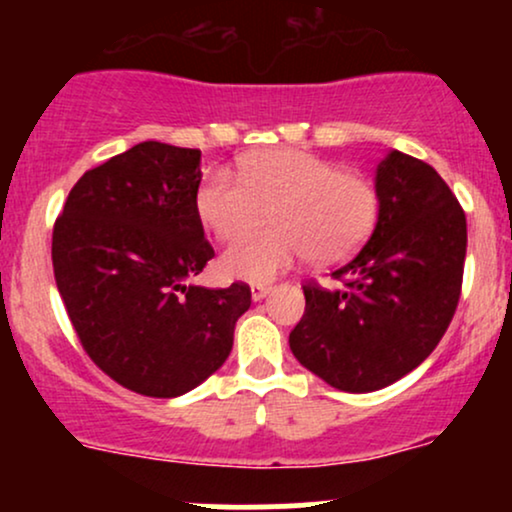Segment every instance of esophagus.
Segmentation results:
<instances>
[{
  "label": "esophagus",
  "instance_id": "obj_1",
  "mask_svg": "<svg viewBox=\"0 0 512 512\" xmlns=\"http://www.w3.org/2000/svg\"><path fill=\"white\" fill-rule=\"evenodd\" d=\"M272 291V284H252L250 293H252V301H262V298L269 296Z\"/></svg>",
  "mask_w": 512,
  "mask_h": 512
}]
</instances>
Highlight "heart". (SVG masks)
<instances>
[{"label": "heart", "instance_id": "1", "mask_svg": "<svg viewBox=\"0 0 512 512\" xmlns=\"http://www.w3.org/2000/svg\"><path fill=\"white\" fill-rule=\"evenodd\" d=\"M275 226L246 237L266 211ZM197 214L228 243L221 269L231 279L264 284L303 257L320 267L349 260L373 233L380 216L375 185L354 170L303 149H272L245 156L238 178L214 170L197 190Z\"/></svg>", "mask_w": 512, "mask_h": 512}]
</instances>
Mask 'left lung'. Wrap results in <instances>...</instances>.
<instances>
[{"mask_svg": "<svg viewBox=\"0 0 512 512\" xmlns=\"http://www.w3.org/2000/svg\"><path fill=\"white\" fill-rule=\"evenodd\" d=\"M380 216L344 267L339 289L303 286L305 313L289 344L327 385L373 392L397 383L436 349L462 291L467 219L445 180L390 151L375 173Z\"/></svg>", "mask_w": 512, "mask_h": 512, "instance_id": "8db88e82", "label": "left lung"}]
</instances>
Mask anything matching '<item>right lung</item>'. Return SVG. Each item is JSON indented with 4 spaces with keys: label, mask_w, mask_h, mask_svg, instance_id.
I'll return each mask as SVG.
<instances>
[{
    "label": "right lung",
    "mask_w": 512,
    "mask_h": 512,
    "mask_svg": "<svg viewBox=\"0 0 512 512\" xmlns=\"http://www.w3.org/2000/svg\"><path fill=\"white\" fill-rule=\"evenodd\" d=\"M199 149L142 142L86 170L52 231L76 337L127 390L180 397L223 366L250 286L185 284L214 248L197 214Z\"/></svg>",
    "instance_id": "add662e5"
}]
</instances>
